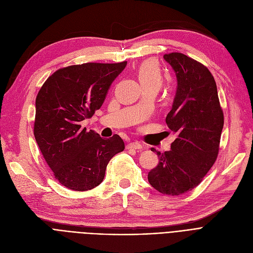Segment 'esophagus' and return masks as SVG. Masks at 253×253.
Segmentation results:
<instances>
[{"label": "esophagus", "instance_id": "1", "mask_svg": "<svg viewBox=\"0 0 253 253\" xmlns=\"http://www.w3.org/2000/svg\"><path fill=\"white\" fill-rule=\"evenodd\" d=\"M143 148L139 142H131L127 144V150H139L141 151Z\"/></svg>", "mask_w": 253, "mask_h": 253}]
</instances>
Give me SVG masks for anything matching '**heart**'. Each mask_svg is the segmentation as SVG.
I'll return each instance as SVG.
<instances>
[{
    "instance_id": "heart-1",
    "label": "heart",
    "mask_w": 253,
    "mask_h": 253,
    "mask_svg": "<svg viewBox=\"0 0 253 253\" xmlns=\"http://www.w3.org/2000/svg\"><path fill=\"white\" fill-rule=\"evenodd\" d=\"M137 77L144 87L160 88L164 82V73L158 61L149 59L143 61L137 70Z\"/></svg>"
}]
</instances>
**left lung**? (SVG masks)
Listing matches in <instances>:
<instances>
[{"mask_svg": "<svg viewBox=\"0 0 253 253\" xmlns=\"http://www.w3.org/2000/svg\"><path fill=\"white\" fill-rule=\"evenodd\" d=\"M164 59L177 77L176 96L165 120L176 138L171 151L157 152L159 164L148 179L158 192L178 196L200 184L216 161L223 112L215 80L204 64L179 52Z\"/></svg>", "mask_w": 253, "mask_h": 253, "instance_id": "1", "label": "left lung"}]
</instances>
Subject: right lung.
<instances>
[{"label": "right lung", "instance_id": "1", "mask_svg": "<svg viewBox=\"0 0 253 253\" xmlns=\"http://www.w3.org/2000/svg\"><path fill=\"white\" fill-rule=\"evenodd\" d=\"M127 61L87 62L53 73L36 98L34 134L54 177L66 189L84 192L104 178L111 159L125 149L118 134L104 139L81 122L102 105Z\"/></svg>", "mask_w": 253, "mask_h": 253}]
</instances>
